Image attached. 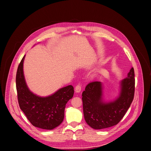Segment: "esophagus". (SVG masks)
<instances>
[{
    "label": "esophagus",
    "instance_id": "34e87169",
    "mask_svg": "<svg viewBox=\"0 0 151 151\" xmlns=\"http://www.w3.org/2000/svg\"><path fill=\"white\" fill-rule=\"evenodd\" d=\"M75 92L76 93H79V92H81V85H80V84H78L76 87H75Z\"/></svg>",
    "mask_w": 151,
    "mask_h": 151
}]
</instances>
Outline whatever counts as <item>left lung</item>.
<instances>
[{"instance_id":"8db88e82","label":"left lung","mask_w":151,"mask_h":151,"mask_svg":"<svg viewBox=\"0 0 151 151\" xmlns=\"http://www.w3.org/2000/svg\"><path fill=\"white\" fill-rule=\"evenodd\" d=\"M134 71L132 68L119 82V92L110 101L104 99V85L94 81L86 86L82 93L83 112L87 124L96 130L116 125L130 107L134 94Z\"/></svg>"}]
</instances>
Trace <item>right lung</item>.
I'll list each match as a JSON object with an SVG mask.
<instances>
[{
	"mask_svg": "<svg viewBox=\"0 0 151 151\" xmlns=\"http://www.w3.org/2000/svg\"><path fill=\"white\" fill-rule=\"evenodd\" d=\"M25 56L19 64L16 75L19 107L33 126L52 130L60 125L64 119L66 104L73 96V87L72 85L66 86L46 97L34 94L29 88L24 75Z\"/></svg>",
	"mask_w": 151,
	"mask_h": 151,
	"instance_id": "obj_1",
	"label": "right lung"
}]
</instances>
